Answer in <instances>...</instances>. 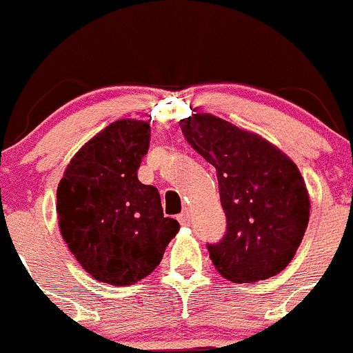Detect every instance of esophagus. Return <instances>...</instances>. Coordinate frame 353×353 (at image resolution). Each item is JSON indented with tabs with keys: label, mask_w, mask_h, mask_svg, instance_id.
I'll list each match as a JSON object with an SVG mask.
<instances>
[{
	"label": "esophagus",
	"mask_w": 353,
	"mask_h": 353,
	"mask_svg": "<svg viewBox=\"0 0 353 353\" xmlns=\"http://www.w3.org/2000/svg\"><path fill=\"white\" fill-rule=\"evenodd\" d=\"M179 223L182 224V226H189L191 224V214L189 212H182V214L179 215Z\"/></svg>",
	"instance_id": "34e87169"
}]
</instances>
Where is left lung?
Segmentation results:
<instances>
[{
    "label": "left lung",
    "mask_w": 353,
    "mask_h": 353,
    "mask_svg": "<svg viewBox=\"0 0 353 353\" xmlns=\"http://www.w3.org/2000/svg\"><path fill=\"white\" fill-rule=\"evenodd\" d=\"M189 145L217 171L226 233L208 244L217 272L263 281L293 260L310 223V192L297 164L249 130L210 113L180 120Z\"/></svg>",
    "instance_id": "left-lung-1"
}]
</instances>
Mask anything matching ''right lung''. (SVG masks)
<instances>
[{
  "label": "right lung",
  "mask_w": 353,
  "mask_h": 353,
  "mask_svg": "<svg viewBox=\"0 0 353 353\" xmlns=\"http://www.w3.org/2000/svg\"><path fill=\"white\" fill-rule=\"evenodd\" d=\"M148 145L150 123L113 121L81 146L58 183L61 236L97 281H141L180 230L179 221L162 214L157 189L138 180Z\"/></svg>",
  "instance_id": "obj_1"
}]
</instances>
